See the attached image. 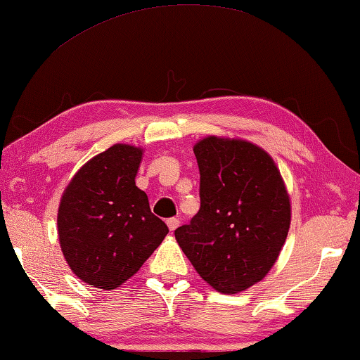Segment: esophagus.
I'll return each instance as SVG.
<instances>
[{
    "label": "esophagus",
    "mask_w": 360,
    "mask_h": 360,
    "mask_svg": "<svg viewBox=\"0 0 360 360\" xmlns=\"http://www.w3.org/2000/svg\"><path fill=\"white\" fill-rule=\"evenodd\" d=\"M179 225H180L179 218H169V220H167V226H169L170 231H175L176 228H179Z\"/></svg>",
    "instance_id": "esophagus-1"
}]
</instances>
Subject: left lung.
<instances>
[{
  "instance_id": "8db88e82",
  "label": "left lung",
  "mask_w": 360,
  "mask_h": 360,
  "mask_svg": "<svg viewBox=\"0 0 360 360\" xmlns=\"http://www.w3.org/2000/svg\"><path fill=\"white\" fill-rule=\"evenodd\" d=\"M200 210L175 230L200 276L220 292L261 281L286 241L291 205L273 158L245 140L207 137L193 148Z\"/></svg>"
}]
</instances>
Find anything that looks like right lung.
<instances>
[{
    "label": "right lung",
    "mask_w": 360,
    "mask_h": 360,
    "mask_svg": "<svg viewBox=\"0 0 360 360\" xmlns=\"http://www.w3.org/2000/svg\"><path fill=\"white\" fill-rule=\"evenodd\" d=\"M142 150L117 143L91 158L64 191L58 231L64 258L84 283L115 289L169 233L137 188Z\"/></svg>",
    "instance_id": "1"
}]
</instances>
